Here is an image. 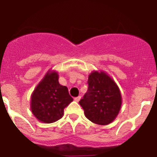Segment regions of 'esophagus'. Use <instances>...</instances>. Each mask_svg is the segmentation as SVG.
Segmentation results:
<instances>
[{"mask_svg": "<svg viewBox=\"0 0 157 157\" xmlns=\"http://www.w3.org/2000/svg\"><path fill=\"white\" fill-rule=\"evenodd\" d=\"M80 99H81V96H78V97H76V98H74L75 101H76V102H78V101H80Z\"/></svg>", "mask_w": 157, "mask_h": 157, "instance_id": "obj_1", "label": "esophagus"}]
</instances>
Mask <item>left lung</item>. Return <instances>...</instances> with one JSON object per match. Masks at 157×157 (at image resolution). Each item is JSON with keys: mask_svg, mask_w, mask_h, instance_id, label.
<instances>
[{"mask_svg": "<svg viewBox=\"0 0 157 157\" xmlns=\"http://www.w3.org/2000/svg\"><path fill=\"white\" fill-rule=\"evenodd\" d=\"M88 91L79 101L87 119L98 125H108L116 119L122 96L116 82L106 72L94 71L88 80Z\"/></svg>", "mask_w": 157, "mask_h": 157, "instance_id": "left-lung-1", "label": "left lung"}]
</instances>
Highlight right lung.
I'll use <instances>...</instances> for the list:
<instances>
[{
    "label": "right lung",
    "mask_w": 157,
    "mask_h": 157,
    "mask_svg": "<svg viewBox=\"0 0 157 157\" xmlns=\"http://www.w3.org/2000/svg\"><path fill=\"white\" fill-rule=\"evenodd\" d=\"M55 71H48L31 97V109L34 116L45 123H52L63 117L64 108L73 99L67 87L59 83Z\"/></svg>",
    "instance_id": "right-lung-1"
}]
</instances>
